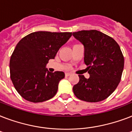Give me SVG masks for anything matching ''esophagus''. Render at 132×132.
<instances>
[{
    "label": "esophagus",
    "mask_w": 132,
    "mask_h": 132,
    "mask_svg": "<svg viewBox=\"0 0 132 132\" xmlns=\"http://www.w3.org/2000/svg\"><path fill=\"white\" fill-rule=\"evenodd\" d=\"M70 75H71V73H70V72H66V73H65V75H66V77L70 76Z\"/></svg>",
    "instance_id": "34e87169"
}]
</instances>
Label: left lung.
I'll return each instance as SVG.
<instances>
[{"label": "left lung", "instance_id": "left-lung-1", "mask_svg": "<svg viewBox=\"0 0 132 132\" xmlns=\"http://www.w3.org/2000/svg\"><path fill=\"white\" fill-rule=\"evenodd\" d=\"M72 36L84 46V63L88 79L79 75V81L72 89L75 95L87 102L107 98L121 81L124 57L120 46L112 38L96 30L74 32Z\"/></svg>", "mask_w": 132, "mask_h": 132}]
</instances>
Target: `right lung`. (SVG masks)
<instances>
[{
    "instance_id": "add662e5",
    "label": "right lung",
    "mask_w": 132,
    "mask_h": 132,
    "mask_svg": "<svg viewBox=\"0 0 132 132\" xmlns=\"http://www.w3.org/2000/svg\"><path fill=\"white\" fill-rule=\"evenodd\" d=\"M71 36L70 32L37 31L18 43L11 56L9 70L13 86L22 98L39 103L55 95L65 74L49 72L46 66Z\"/></svg>"
}]
</instances>
